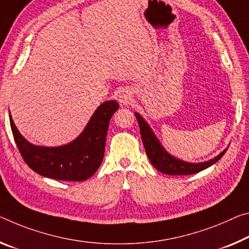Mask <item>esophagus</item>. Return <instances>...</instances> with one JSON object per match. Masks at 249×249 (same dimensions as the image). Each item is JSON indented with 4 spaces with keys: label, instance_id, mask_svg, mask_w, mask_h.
I'll list each match as a JSON object with an SVG mask.
<instances>
[{
    "label": "esophagus",
    "instance_id": "esophagus-1",
    "mask_svg": "<svg viewBox=\"0 0 249 249\" xmlns=\"http://www.w3.org/2000/svg\"><path fill=\"white\" fill-rule=\"evenodd\" d=\"M117 101L122 106H127L131 104L132 102V95L131 92L128 89H120V92L117 93Z\"/></svg>",
    "mask_w": 249,
    "mask_h": 249
}]
</instances>
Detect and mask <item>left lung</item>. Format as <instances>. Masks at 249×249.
Masks as SVG:
<instances>
[{"label": "left lung", "mask_w": 249, "mask_h": 249, "mask_svg": "<svg viewBox=\"0 0 249 249\" xmlns=\"http://www.w3.org/2000/svg\"><path fill=\"white\" fill-rule=\"evenodd\" d=\"M135 116L140 124L141 137L142 141H143L146 155H147L148 160H151L152 165L157 171L164 173L166 175L196 174V173L204 171V169L214 165L216 161L222 159L224 154L227 151V149H224L222 153L215 156L214 159L207 161H202V163H189V161L176 159L175 156L171 155L163 147V145L160 144V142L152 131L151 126L147 124V122L139 113H135Z\"/></svg>", "instance_id": "left-lung-1"}]
</instances>
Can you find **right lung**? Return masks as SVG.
I'll use <instances>...</instances> for the list:
<instances>
[{"instance_id":"right-lung-1","label":"right lung","mask_w":249,"mask_h":249,"mask_svg":"<svg viewBox=\"0 0 249 249\" xmlns=\"http://www.w3.org/2000/svg\"><path fill=\"white\" fill-rule=\"evenodd\" d=\"M118 106L116 101L102 103L84 131L71 143L62 146L31 144L18 132L10 113L11 129L23 160L34 172L53 179L82 181L95 174L102 164L109 120Z\"/></svg>"}]
</instances>
